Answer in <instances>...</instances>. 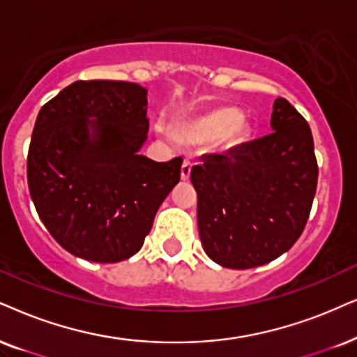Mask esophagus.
I'll return each mask as SVG.
<instances>
[{
  "instance_id": "1",
  "label": "esophagus",
  "mask_w": 357,
  "mask_h": 357,
  "mask_svg": "<svg viewBox=\"0 0 357 357\" xmlns=\"http://www.w3.org/2000/svg\"><path fill=\"white\" fill-rule=\"evenodd\" d=\"M191 169H192V163L189 160H184V163L181 166V179L183 181H186L189 179V174H191Z\"/></svg>"
}]
</instances>
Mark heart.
Segmentation results:
<instances>
[{
	"mask_svg": "<svg viewBox=\"0 0 357 357\" xmlns=\"http://www.w3.org/2000/svg\"><path fill=\"white\" fill-rule=\"evenodd\" d=\"M173 137L181 145L197 146L214 142L222 150L241 145L249 133V125L234 107H215L201 114L176 120L171 126Z\"/></svg>",
	"mask_w": 357,
	"mask_h": 357,
	"instance_id": "heart-1",
	"label": "heart"
}]
</instances>
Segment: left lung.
<instances>
[{
    "label": "left lung",
    "instance_id": "obj_1",
    "mask_svg": "<svg viewBox=\"0 0 357 357\" xmlns=\"http://www.w3.org/2000/svg\"><path fill=\"white\" fill-rule=\"evenodd\" d=\"M273 132L192 166L202 249L225 268L268 264L303 232L318 181L311 130L285 98L273 102Z\"/></svg>",
    "mask_w": 357,
    "mask_h": 357
}]
</instances>
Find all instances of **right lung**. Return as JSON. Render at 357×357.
Instances as JSON below:
<instances>
[{
	"label": "right lung",
	"instance_id": "1",
	"mask_svg": "<svg viewBox=\"0 0 357 357\" xmlns=\"http://www.w3.org/2000/svg\"><path fill=\"white\" fill-rule=\"evenodd\" d=\"M148 90L120 80H77L40 108L28 184L49 234L79 259L115 264L143 247L183 158L139 155L150 130Z\"/></svg>",
	"mask_w": 357,
	"mask_h": 357
}]
</instances>
